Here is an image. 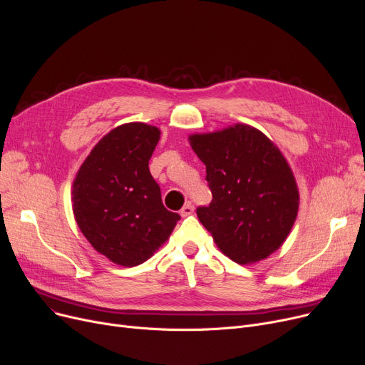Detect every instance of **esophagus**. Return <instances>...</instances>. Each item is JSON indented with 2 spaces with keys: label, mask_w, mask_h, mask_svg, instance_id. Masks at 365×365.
I'll use <instances>...</instances> for the list:
<instances>
[{
  "label": "esophagus",
  "mask_w": 365,
  "mask_h": 365,
  "mask_svg": "<svg viewBox=\"0 0 365 365\" xmlns=\"http://www.w3.org/2000/svg\"><path fill=\"white\" fill-rule=\"evenodd\" d=\"M192 213H194V205L190 204V202H186V204L183 205V208L180 210V216H182V217L190 216Z\"/></svg>",
  "instance_id": "obj_1"
}]
</instances>
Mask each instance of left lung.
Returning <instances> with one entry per match:
<instances>
[{
    "mask_svg": "<svg viewBox=\"0 0 365 365\" xmlns=\"http://www.w3.org/2000/svg\"><path fill=\"white\" fill-rule=\"evenodd\" d=\"M213 200L197 215L220 252L240 264L271 256L289 237L299 189L281 150L262 131L235 124L190 134Z\"/></svg>",
    "mask_w": 365,
    "mask_h": 365,
    "instance_id": "left-lung-1",
    "label": "left lung"
}]
</instances>
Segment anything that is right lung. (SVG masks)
I'll use <instances>...</instances> for the list:
<instances>
[{
  "mask_svg": "<svg viewBox=\"0 0 365 365\" xmlns=\"http://www.w3.org/2000/svg\"><path fill=\"white\" fill-rule=\"evenodd\" d=\"M160 128L128 123L110 130L76 173L72 210L83 235L110 262L138 266L168 240L180 216L168 212L149 171Z\"/></svg>",
  "mask_w": 365,
  "mask_h": 365,
  "instance_id": "obj_1",
  "label": "right lung"
}]
</instances>
